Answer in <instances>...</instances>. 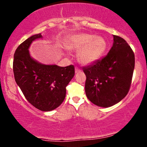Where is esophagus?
<instances>
[{
  "label": "esophagus",
  "mask_w": 147,
  "mask_h": 147,
  "mask_svg": "<svg viewBox=\"0 0 147 147\" xmlns=\"http://www.w3.org/2000/svg\"><path fill=\"white\" fill-rule=\"evenodd\" d=\"M81 72V70L79 69V68H77V67H75V72L76 73H78V72Z\"/></svg>",
  "instance_id": "esophagus-1"
}]
</instances>
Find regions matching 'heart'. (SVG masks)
<instances>
[{
    "instance_id": "1",
    "label": "heart",
    "mask_w": 147,
    "mask_h": 147,
    "mask_svg": "<svg viewBox=\"0 0 147 147\" xmlns=\"http://www.w3.org/2000/svg\"><path fill=\"white\" fill-rule=\"evenodd\" d=\"M65 48L69 51H77L79 63L84 65L95 63L105 52L107 43L102 36L88 33L70 34L66 38Z\"/></svg>"
}]
</instances>
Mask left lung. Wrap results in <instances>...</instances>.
<instances>
[{
	"instance_id": "left-lung-1",
	"label": "left lung",
	"mask_w": 147,
	"mask_h": 147,
	"mask_svg": "<svg viewBox=\"0 0 147 147\" xmlns=\"http://www.w3.org/2000/svg\"><path fill=\"white\" fill-rule=\"evenodd\" d=\"M135 67V55L124 38L113 35L108 55L84 68L85 91L95 105L108 108L117 104L129 92Z\"/></svg>"
}]
</instances>
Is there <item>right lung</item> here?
Listing matches in <instances>:
<instances>
[{"mask_svg":"<svg viewBox=\"0 0 147 147\" xmlns=\"http://www.w3.org/2000/svg\"><path fill=\"white\" fill-rule=\"evenodd\" d=\"M42 38L41 33L32 35L18 47L14 55L13 71L27 100L38 110L50 111L63 102L65 88L75 75V67L43 64L33 59L29 51L30 45Z\"/></svg>","mask_w":147,"mask_h":147,"instance_id":"1","label":"right lung"}]
</instances>
